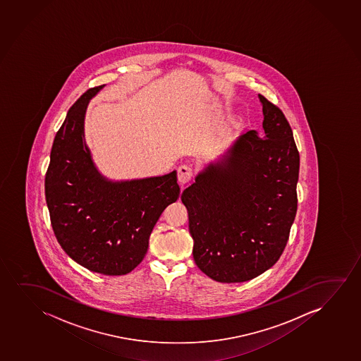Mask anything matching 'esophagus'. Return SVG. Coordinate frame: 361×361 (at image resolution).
<instances>
[{"instance_id": "obj_1", "label": "esophagus", "mask_w": 361, "mask_h": 361, "mask_svg": "<svg viewBox=\"0 0 361 361\" xmlns=\"http://www.w3.org/2000/svg\"><path fill=\"white\" fill-rule=\"evenodd\" d=\"M192 166L189 164H182L178 167V182L180 184H187L188 182H190V179L192 178Z\"/></svg>"}]
</instances>
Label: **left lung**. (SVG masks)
I'll return each mask as SVG.
<instances>
[{"instance_id":"1","label":"left lung","mask_w":361,"mask_h":361,"mask_svg":"<svg viewBox=\"0 0 361 361\" xmlns=\"http://www.w3.org/2000/svg\"><path fill=\"white\" fill-rule=\"evenodd\" d=\"M262 136H238L182 192L194 240L192 257L220 283H243L279 260L298 212L300 154L279 106L259 94Z\"/></svg>"}]
</instances>
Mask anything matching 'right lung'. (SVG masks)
<instances>
[{"mask_svg": "<svg viewBox=\"0 0 361 361\" xmlns=\"http://www.w3.org/2000/svg\"><path fill=\"white\" fill-rule=\"evenodd\" d=\"M104 85L85 92L56 133L45 174L54 233L76 263L103 275H126L144 259L156 222L179 197L177 172L111 182L85 142L87 106Z\"/></svg>", "mask_w": 361, "mask_h": 361, "instance_id": "1", "label": "right lung"}]
</instances>
